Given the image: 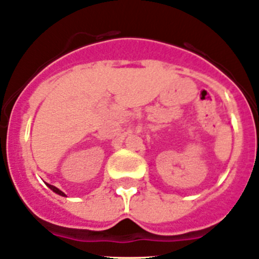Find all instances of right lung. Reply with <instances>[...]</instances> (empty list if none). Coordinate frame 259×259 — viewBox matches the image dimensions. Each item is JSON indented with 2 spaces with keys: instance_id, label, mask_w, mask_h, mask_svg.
Returning a JSON list of instances; mask_svg holds the SVG:
<instances>
[{
  "instance_id": "add662e5",
  "label": "right lung",
  "mask_w": 259,
  "mask_h": 259,
  "mask_svg": "<svg viewBox=\"0 0 259 259\" xmlns=\"http://www.w3.org/2000/svg\"><path fill=\"white\" fill-rule=\"evenodd\" d=\"M47 187L50 188L51 190H52V192H55L56 193V194H59V195H61V197H66V194H65L64 192H61V190L59 189V188H56V187H53V185H51V184H47Z\"/></svg>"
}]
</instances>
